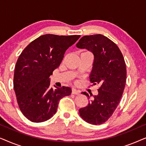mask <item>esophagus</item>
I'll return each instance as SVG.
<instances>
[{
    "mask_svg": "<svg viewBox=\"0 0 146 146\" xmlns=\"http://www.w3.org/2000/svg\"><path fill=\"white\" fill-rule=\"evenodd\" d=\"M72 94H75V95H79L80 92L76 90L75 89H72Z\"/></svg>",
    "mask_w": 146,
    "mask_h": 146,
    "instance_id": "34e87169",
    "label": "esophagus"
}]
</instances>
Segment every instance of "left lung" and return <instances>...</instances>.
I'll use <instances>...</instances> for the list:
<instances>
[{"instance_id":"1","label":"left lung","mask_w":146,"mask_h":146,"mask_svg":"<svg viewBox=\"0 0 146 146\" xmlns=\"http://www.w3.org/2000/svg\"><path fill=\"white\" fill-rule=\"evenodd\" d=\"M76 46L86 48L94 55L90 80L100 86L98 94L88 97L87 106L80 108V115L86 122L94 125L106 121L120 102L126 81V66L122 53L110 39L102 35L84 36Z\"/></svg>"}]
</instances>
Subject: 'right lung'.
<instances>
[{"label": "right lung", "instance_id": "right-lung-1", "mask_svg": "<svg viewBox=\"0 0 146 146\" xmlns=\"http://www.w3.org/2000/svg\"><path fill=\"white\" fill-rule=\"evenodd\" d=\"M80 35H44L31 42L16 63L14 89L23 115L33 122H42L56 112L59 102L70 95V88L53 89L50 76L62 60L64 54Z\"/></svg>", "mask_w": 146, "mask_h": 146}]
</instances>
